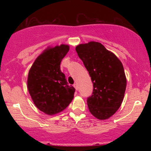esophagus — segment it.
<instances>
[{
	"mask_svg": "<svg viewBox=\"0 0 151 151\" xmlns=\"http://www.w3.org/2000/svg\"><path fill=\"white\" fill-rule=\"evenodd\" d=\"M74 87L75 88L76 90L78 89V86H77V84H74Z\"/></svg>",
	"mask_w": 151,
	"mask_h": 151,
	"instance_id": "esophagus-1",
	"label": "esophagus"
}]
</instances>
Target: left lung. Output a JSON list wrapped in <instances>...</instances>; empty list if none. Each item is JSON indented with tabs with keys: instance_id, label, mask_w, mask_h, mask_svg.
Here are the masks:
<instances>
[{
	"instance_id": "left-lung-1",
	"label": "left lung",
	"mask_w": 151,
	"mask_h": 151,
	"mask_svg": "<svg viewBox=\"0 0 151 151\" xmlns=\"http://www.w3.org/2000/svg\"><path fill=\"white\" fill-rule=\"evenodd\" d=\"M76 51L93 83L92 94L86 101L89 111L101 120L109 119L121 106L125 93L126 78L122 63L97 42L79 45Z\"/></svg>"
}]
</instances>
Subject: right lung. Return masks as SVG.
Wrapping results in <instances>:
<instances>
[{
  "mask_svg": "<svg viewBox=\"0 0 151 151\" xmlns=\"http://www.w3.org/2000/svg\"><path fill=\"white\" fill-rule=\"evenodd\" d=\"M69 50L65 45L47 49L36 59L29 71V93L37 108L48 115L61 112L74 98L75 89L68 85L60 70V63Z\"/></svg>",
  "mask_w": 151,
  "mask_h": 151,
  "instance_id": "right-lung-1",
  "label": "right lung"
}]
</instances>
